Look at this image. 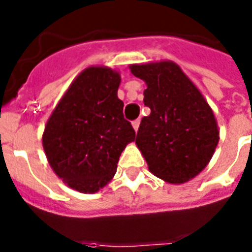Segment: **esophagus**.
<instances>
[{"mask_svg": "<svg viewBox=\"0 0 252 252\" xmlns=\"http://www.w3.org/2000/svg\"><path fill=\"white\" fill-rule=\"evenodd\" d=\"M132 126H133L134 130L137 132L138 126H140V119H136V120H133V122H132Z\"/></svg>", "mask_w": 252, "mask_h": 252, "instance_id": "34e87169", "label": "esophagus"}]
</instances>
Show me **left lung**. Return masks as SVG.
<instances>
[{
    "label": "left lung",
    "mask_w": 252,
    "mask_h": 252,
    "mask_svg": "<svg viewBox=\"0 0 252 252\" xmlns=\"http://www.w3.org/2000/svg\"><path fill=\"white\" fill-rule=\"evenodd\" d=\"M146 82L142 118L136 144L150 172L179 184L196 176L211 161L219 144V128L211 107L197 87L171 61L130 65Z\"/></svg>",
    "instance_id": "left-lung-1"
}]
</instances>
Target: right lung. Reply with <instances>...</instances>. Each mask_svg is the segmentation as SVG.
Wrapping results in <instances>:
<instances>
[{
    "label": "right lung",
    "instance_id": "obj_1",
    "mask_svg": "<svg viewBox=\"0 0 252 252\" xmlns=\"http://www.w3.org/2000/svg\"><path fill=\"white\" fill-rule=\"evenodd\" d=\"M120 76L110 68L85 69L51 115L43 148L53 171L69 187L94 193L114 178L119 157L136 132L118 98Z\"/></svg>",
    "mask_w": 252,
    "mask_h": 252
}]
</instances>
